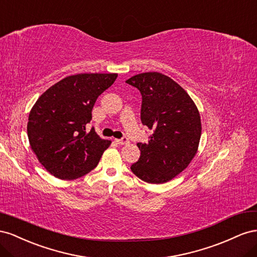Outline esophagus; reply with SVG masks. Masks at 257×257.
<instances>
[{
  "instance_id": "obj_1",
  "label": "esophagus",
  "mask_w": 257,
  "mask_h": 257,
  "mask_svg": "<svg viewBox=\"0 0 257 257\" xmlns=\"http://www.w3.org/2000/svg\"><path fill=\"white\" fill-rule=\"evenodd\" d=\"M115 142H116L117 144L124 145V144H128V143H129V140H128V139H127L126 137H124V138H121V139H116Z\"/></svg>"
}]
</instances>
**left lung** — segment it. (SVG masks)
Masks as SVG:
<instances>
[{
  "mask_svg": "<svg viewBox=\"0 0 257 257\" xmlns=\"http://www.w3.org/2000/svg\"><path fill=\"white\" fill-rule=\"evenodd\" d=\"M126 83L140 90L141 120L154 131L148 143L137 144L141 156L131 171L146 183L163 184L195 157L201 137L199 111L189 94L161 73H141Z\"/></svg>",
  "mask_w": 257,
  "mask_h": 257,
  "instance_id": "left-lung-1",
  "label": "left lung"
}]
</instances>
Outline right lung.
<instances>
[{
    "label": "right lung",
    "instance_id": "1",
    "mask_svg": "<svg viewBox=\"0 0 257 257\" xmlns=\"http://www.w3.org/2000/svg\"><path fill=\"white\" fill-rule=\"evenodd\" d=\"M116 73H82L61 79L44 92L32 106L27 126L33 153L55 178L75 180L97 167L111 145L94 129L86 133L92 107L111 87Z\"/></svg>",
    "mask_w": 257,
    "mask_h": 257
}]
</instances>
